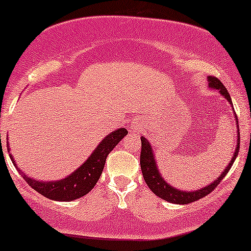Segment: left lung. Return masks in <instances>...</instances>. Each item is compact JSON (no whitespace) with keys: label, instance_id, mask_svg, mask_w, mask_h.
<instances>
[{"label":"left lung","instance_id":"8db88e82","mask_svg":"<svg viewBox=\"0 0 251 251\" xmlns=\"http://www.w3.org/2000/svg\"><path fill=\"white\" fill-rule=\"evenodd\" d=\"M209 80V88L217 90L219 91L225 100H227L230 104H232L231 98H230L229 92L225 86L223 85L221 80L216 77H209L207 78ZM235 120L236 123H237V129H238V121L236 118L235 115ZM239 130H237V146H236V151L233 153V156L231 159V161L229 162V165L225 167V170L221 176H218L216 180H213L211 184L207 185V186L199 188V190L196 191H181L179 188H176L173 186H171L165 179L162 178V176L160 174L159 168L156 166V160L155 156H154L153 149H151V143L149 141L146 139L145 136L141 137V156H140V163H141V171H142V176L143 179H145L146 184L148 185V187L151 188V192H154L156 194L159 198L163 199V201H168V202H173V204H190V202H193L196 201H199V199L204 198L206 197L207 194L212 192L215 188L218 186L219 182L223 180V178L226 176L227 172L230 171L231 166L233 165V161L237 157L238 151H239Z\"/></svg>","mask_w":251,"mask_h":251}]
</instances>
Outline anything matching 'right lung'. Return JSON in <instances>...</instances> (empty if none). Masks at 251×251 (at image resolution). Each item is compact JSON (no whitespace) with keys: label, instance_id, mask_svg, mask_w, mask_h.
Listing matches in <instances>:
<instances>
[{"label":"right lung","instance_id":"right-lung-1","mask_svg":"<svg viewBox=\"0 0 251 251\" xmlns=\"http://www.w3.org/2000/svg\"><path fill=\"white\" fill-rule=\"evenodd\" d=\"M126 134H128V130L126 128H120L106 135L100 141V145L95 148V151L88 157V160L80 167L72 172L70 176H67L66 178L54 180V181H40V180L30 178L26 174H22V178L26 180L30 187L34 188L36 192L42 194L46 198L55 201H75V199L88 194L95 187L103 172L106 156ZM7 147L9 149L8 141ZM9 156L16 170L21 172V170L16 166L12 154H9Z\"/></svg>","mask_w":251,"mask_h":251}]
</instances>
